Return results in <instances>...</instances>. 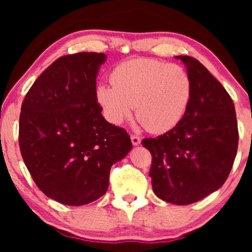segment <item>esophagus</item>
<instances>
[{"mask_svg":"<svg viewBox=\"0 0 252 252\" xmlns=\"http://www.w3.org/2000/svg\"><path fill=\"white\" fill-rule=\"evenodd\" d=\"M130 138H131V142H132V144H134V146H137V144L141 143L140 136H137V135H131V136H130Z\"/></svg>","mask_w":252,"mask_h":252,"instance_id":"1","label":"esophagus"}]
</instances>
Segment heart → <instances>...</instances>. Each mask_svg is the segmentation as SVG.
Wrapping results in <instances>:
<instances>
[{"label": "heart", "mask_w": 252, "mask_h": 252, "mask_svg": "<svg viewBox=\"0 0 252 252\" xmlns=\"http://www.w3.org/2000/svg\"><path fill=\"white\" fill-rule=\"evenodd\" d=\"M112 84L97 88V100L106 118L121 124L136 117L150 132H166L181 122L193 97L189 72L176 63L155 59H132L117 65Z\"/></svg>", "instance_id": "1"}]
</instances>
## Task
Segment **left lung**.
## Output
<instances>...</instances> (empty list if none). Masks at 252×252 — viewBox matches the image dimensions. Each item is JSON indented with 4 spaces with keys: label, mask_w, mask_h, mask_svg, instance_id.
<instances>
[{
    "label": "left lung",
    "mask_w": 252,
    "mask_h": 252,
    "mask_svg": "<svg viewBox=\"0 0 252 252\" xmlns=\"http://www.w3.org/2000/svg\"><path fill=\"white\" fill-rule=\"evenodd\" d=\"M186 63L193 82L189 108L175 128L155 138H143L152 154L153 190L167 202L189 205L201 200L226 181L237 148L236 110L226 90L200 62Z\"/></svg>",
    "instance_id": "8db88e82"
}]
</instances>
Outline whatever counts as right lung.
<instances>
[{
  "label": "right lung",
  "mask_w": 252,
  "mask_h": 252,
  "mask_svg": "<svg viewBox=\"0 0 252 252\" xmlns=\"http://www.w3.org/2000/svg\"><path fill=\"white\" fill-rule=\"evenodd\" d=\"M104 53L58 58L26 94L19 144L40 190L80 206L105 194L110 168L131 150L123 128L106 122L97 102L96 77Z\"/></svg>",
  "instance_id": "1"
}]
</instances>
